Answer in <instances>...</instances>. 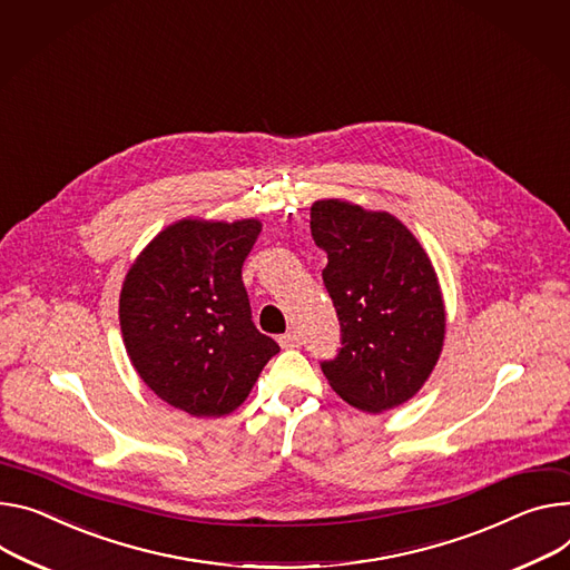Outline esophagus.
<instances>
[{
  "instance_id": "obj_1",
  "label": "esophagus",
  "mask_w": 570,
  "mask_h": 570,
  "mask_svg": "<svg viewBox=\"0 0 570 570\" xmlns=\"http://www.w3.org/2000/svg\"><path fill=\"white\" fill-rule=\"evenodd\" d=\"M278 344H281L283 348H296V346H301V335H298L296 331H287V333H283V335L278 337Z\"/></svg>"
}]
</instances>
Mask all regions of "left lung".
<instances>
[{"instance_id": "obj_1", "label": "left lung", "mask_w": 570, "mask_h": 570, "mask_svg": "<svg viewBox=\"0 0 570 570\" xmlns=\"http://www.w3.org/2000/svg\"><path fill=\"white\" fill-rule=\"evenodd\" d=\"M311 230L340 320V348L322 361L331 387L352 406L383 413L409 402L443 352L445 305L431 259L387 212L317 200Z\"/></svg>"}]
</instances>
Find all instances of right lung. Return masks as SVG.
Wrapping results in <instances>:
<instances>
[{
	"label": "right lung",
	"mask_w": 570,
	"mask_h": 570,
	"mask_svg": "<svg viewBox=\"0 0 570 570\" xmlns=\"http://www.w3.org/2000/svg\"><path fill=\"white\" fill-rule=\"evenodd\" d=\"M262 226L183 222L164 228L120 289L127 356L166 404L194 417L233 413L281 346L250 320L242 267Z\"/></svg>",
	"instance_id": "add662e5"
}]
</instances>
